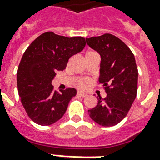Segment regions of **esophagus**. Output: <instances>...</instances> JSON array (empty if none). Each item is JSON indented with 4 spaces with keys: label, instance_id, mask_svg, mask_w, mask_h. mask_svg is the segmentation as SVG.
Returning <instances> with one entry per match:
<instances>
[{
    "label": "esophagus",
    "instance_id": "34e87169",
    "mask_svg": "<svg viewBox=\"0 0 160 160\" xmlns=\"http://www.w3.org/2000/svg\"><path fill=\"white\" fill-rule=\"evenodd\" d=\"M77 94L79 95V96H80V97H87V94L86 93V92H77Z\"/></svg>",
    "mask_w": 160,
    "mask_h": 160
}]
</instances>
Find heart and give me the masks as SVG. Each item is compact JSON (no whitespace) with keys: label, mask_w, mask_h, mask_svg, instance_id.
<instances>
[{"label":"heart","mask_w":160,"mask_h":160,"mask_svg":"<svg viewBox=\"0 0 160 160\" xmlns=\"http://www.w3.org/2000/svg\"><path fill=\"white\" fill-rule=\"evenodd\" d=\"M89 84H90V80H88V79H83L82 80H80V82H79V87L80 88H86L89 86Z\"/></svg>","instance_id":"obj_1"}]
</instances>
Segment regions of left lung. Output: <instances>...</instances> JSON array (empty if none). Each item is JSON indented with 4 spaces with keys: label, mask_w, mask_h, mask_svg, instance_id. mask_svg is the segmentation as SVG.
<instances>
[{
    "label": "left lung",
    "mask_w": 160,
    "mask_h": 160,
    "mask_svg": "<svg viewBox=\"0 0 160 160\" xmlns=\"http://www.w3.org/2000/svg\"><path fill=\"white\" fill-rule=\"evenodd\" d=\"M101 57L99 83L107 96L98 98L90 118L104 127L119 123L130 110L137 93L138 69L134 54L121 39L109 33L86 38Z\"/></svg>",
    "instance_id": "obj_1"
}]
</instances>
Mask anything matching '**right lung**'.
Returning <instances> with one entry per match:
<instances>
[{
    "label": "right lung",
    "mask_w": 160,
    "mask_h": 160,
    "mask_svg": "<svg viewBox=\"0 0 160 160\" xmlns=\"http://www.w3.org/2000/svg\"><path fill=\"white\" fill-rule=\"evenodd\" d=\"M86 46L82 37L67 38L52 32L42 33L24 53L17 73L21 103L32 120L42 126L59 121L77 91L53 90L56 72L66 68L68 59Z\"/></svg>",
    "instance_id": "obj_1"
}]
</instances>
